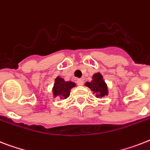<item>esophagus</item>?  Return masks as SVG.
<instances>
[{"label": "esophagus", "instance_id": "34e87169", "mask_svg": "<svg viewBox=\"0 0 150 150\" xmlns=\"http://www.w3.org/2000/svg\"><path fill=\"white\" fill-rule=\"evenodd\" d=\"M83 82H84L83 80H82L81 79H79L77 80V83L79 86H82V85H83Z\"/></svg>", "mask_w": 150, "mask_h": 150}]
</instances>
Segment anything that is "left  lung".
I'll use <instances>...</instances> for the list:
<instances>
[{"instance_id": "8db88e82", "label": "left lung", "mask_w": 150, "mask_h": 150, "mask_svg": "<svg viewBox=\"0 0 150 150\" xmlns=\"http://www.w3.org/2000/svg\"><path fill=\"white\" fill-rule=\"evenodd\" d=\"M85 86L89 88L91 91L96 94L97 98H103L109 94L107 84L105 83L103 75L100 72L95 73L92 75V81L86 82Z\"/></svg>"}]
</instances>
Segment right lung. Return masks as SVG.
<instances>
[{"mask_svg":"<svg viewBox=\"0 0 150 150\" xmlns=\"http://www.w3.org/2000/svg\"><path fill=\"white\" fill-rule=\"evenodd\" d=\"M76 84L71 81H65L62 78L58 77L54 79V86L52 88L53 97H60V98H67L70 96V92L72 88L75 87Z\"/></svg>","mask_w":150,"mask_h":150,"instance_id":"1","label":"right lung"}]
</instances>
